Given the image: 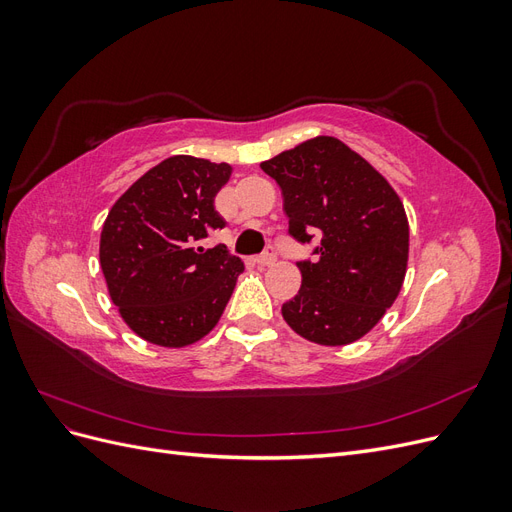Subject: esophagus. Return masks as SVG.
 I'll use <instances>...</instances> for the list:
<instances>
[{"mask_svg":"<svg viewBox=\"0 0 512 512\" xmlns=\"http://www.w3.org/2000/svg\"><path fill=\"white\" fill-rule=\"evenodd\" d=\"M256 262L260 267H271L273 262H275V247L273 245H269L267 247V252L265 254H260L258 258H256Z\"/></svg>","mask_w":512,"mask_h":512,"instance_id":"esophagus-1","label":"esophagus"}]
</instances>
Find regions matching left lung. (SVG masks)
<instances>
[{"label":"left lung","instance_id":"1","mask_svg":"<svg viewBox=\"0 0 512 512\" xmlns=\"http://www.w3.org/2000/svg\"><path fill=\"white\" fill-rule=\"evenodd\" d=\"M260 168L284 194L288 235L320 243L299 260V294L282 305L292 331L344 346L380 322L404 284L408 218L378 170L333 136H316Z\"/></svg>","mask_w":512,"mask_h":512}]
</instances>
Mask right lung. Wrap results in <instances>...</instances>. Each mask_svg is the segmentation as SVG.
<instances>
[{
	"label": "right lung",
	"instance_id": "right-lung-1",
	"mask_svg": "<svg viewBox=\"0 0 512 512\" xmlns=\"http://www.w3.org/2000/svg\"><path fill=\"white\" fill-rule=\"evenodd\" d=\"M230 170L194 156L166 158L108 211L100 235L108 294L151 344L181 348L205 337L245 269L226 245L205 247L226 226L213 203Z\"/></svg>",
	"mask_w": 512,
	"mask_h": 512
}]
</instances>
